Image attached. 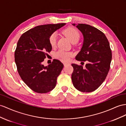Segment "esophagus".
<instances>
[{
  "instance_id": "obj_1",
  "label": "esophagus",
  "mask_w": 126,
  "mask_h": 126,
  "mask_svg": "<svg viewBox=\"0 0 126 126\" xmlns=\"http://www.w3.org/2000/svg\"><path fill=\"white\" fill-rule=\"evenodd\" d=\"M63 64H64V66H66V65H68V64H69V63H67L64 62V63H63Z\"/></svg>"
}]
</instances>
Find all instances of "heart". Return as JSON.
Returning <instances> with one entry per match:
<instances>
[{"instance_id":"obj_1","label":"heart","mask_w":126,"mask_h":126,"mask_svg":"<svg viewBox=\"0 0 126 126\" xmlns=\"http://www.w3.org/2000/svg\"><path fill=\"white\" fill-rule=\"evenodd\" d=\"M63 33L72 42L76 43L79 39L80 34L78 30L73 27H69L63 31ZM57 35L56 32L51 33L49 38V42L52 47H55L57 43ZM73 56V53L70 51H65L62 50H58L55 54L56 59L64 62H67L70 60V58Z\"/></svg>"}]
</instances>
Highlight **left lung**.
Segmentation results:
<instances>
[{"label": "left lung", "mask_w": 126, "mask_h": 126, "mask_svg": "<svg viewBox=\"0 0 126 126\" xmlns=\"http://www.w3.org/2000/svg\"><path fill=\"white\" fill-rule=\"evenodd\" d=\"M75 26V24H72ZM83 35L81 50L76 57L79 61L85 62V67L72 64L73 71L71 78L74 87L82 92L95 91L104 82L110 68L112 52L109 42L101 31L86 24L76 27Z\"/></svg>", "instance_id": "8db88e82"}]
</instances>
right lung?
<instances>
[{"label": "right lung", "instance_id": "right-lung-1", "mask_svg": "<svg viewBox=\"0 0 126 126\" xmlns=\"http://www.w3.org/2000/svg\"><path fill=\"white\" fill-rule=\"evenodd\" d=\"M65 23L37 26L22 34L15 51V62L22 80L32 91L43 94L55 87L57 78L64 65L54 59L45 66L43 62L52 49L50 35Z\"/></svg>", "mask_w": 126, "mask_h": 126}]
</instances>
